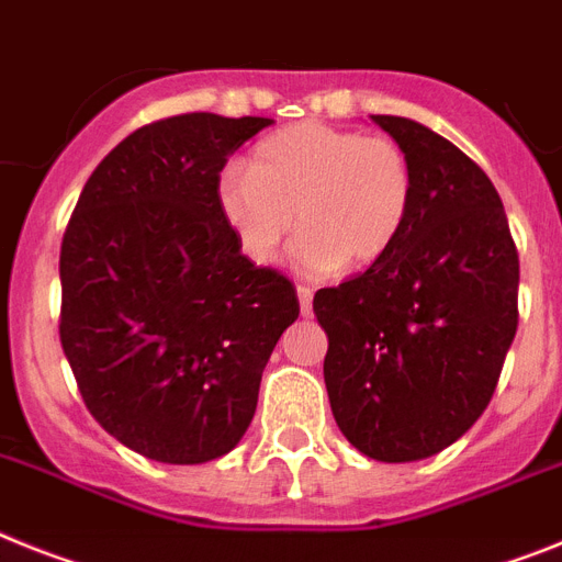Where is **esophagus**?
<instances>
[{
  "label": "esophagus",
  "mask_w": 562,
  "mask_h": 562,
  "mask_svg": "<svg viewBox=\"0 0 562 562\" xmlns=\"http://www.w3.org/2000/svg\"><path fill=\"white\" fill-rule=\"evenodd\" d=\"M296 296H300V311L308 317L311 308H314V289H308V285H296Z\"/></svg>",
  "instance_id": "esophagus-1"
}]
</instances>
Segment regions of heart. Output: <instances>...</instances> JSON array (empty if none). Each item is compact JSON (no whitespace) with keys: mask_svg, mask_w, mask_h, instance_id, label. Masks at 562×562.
I'll use <instances>...</instances> for the list:
<instances>
[{"mask_svg":"<svg viewBox=\"0 0 562 562\" xmlns=\"http://www.w3.org/2000/svg\"><path fill=\"white\" fill-rule=\"evenodd\" d=\"M414 191L397 139L303 122L262 139L248 171L225 168L216 200L254 262L271 266L296 228L300 268L328 273L385 257L408 225Z\"/></svg>","mask_w":562,"mask_h":562,"instance_id":"1","label":"heart"}]
</instances>
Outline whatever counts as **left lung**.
<instances>
[{
    "mask_svg": "<svg viewBox=\"0 0 562 562\" xmlns=\"http://www.w3.org/2000/svg\"><path fill=\"white\" fill-rule=\"evenodd\" d=\"M371 120L412 159V216L385 257L319 289L314 314L339 431L371 460L412 463L449 449L492 400L520 319V257L474 159L414 120Z\"/></svg>",
    "mask_w": 562,
    "mask_h": 562,
    "instance_id": "obj_1",
    "label": "left lung"
}]
</instances>
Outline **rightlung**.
Returning a JSON list of instances; mask_svg holds the SVG:
<instances>
[{
  "label": "right lung",
  "instance_id": "obj_1",
  "mask_svg": "<svg viewBox=\"0 0 562 562\" xmlns=\"http://www.w3.org/2000/svg\"><path fill=\"white\" fill-rule=\"evenodd\" d=\"M266 116L179 113L125 136L88 177L59 251V339L88 412L157 463L228 454L262 369L300 317L294 282L254 266L216 186Z\"/></svg>",
  "mask_w": 562,
  "mask_h": 562
}]
</instances>
